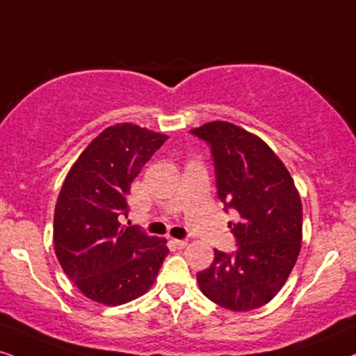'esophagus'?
<instances>
[{"label":"esophagus","instance_id":"34e87169","mask_svg":"<svg viewBox=\"0 0 356 356\" xmlns=\"http://www.w3.org/2000/svg\"><path fill=\"white\" fill-rule=\"evenodd\" d=\"M172 243H174L175 248H179V250L186 248L187 246V240H172Z\"/></svg>","mask_w":356,"mask_h":356}]
</instances>
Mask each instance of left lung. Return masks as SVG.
Masks as SVG:
<instances>
[{
	"mask_svg": "<svg viewBox=\"0 0 356 356\" xmlns=\"http://www.w3.org/2000/svg\"><path fill=\"white\" fill-rule=\"evenodd\" d=\"M210 146L218 199L238 220L228 223L236 251L215 250L197 282L220 307L248 312L284 286L302 241V204L289 170L263 139L227 121L191 129Z\"/></svg>",
	"mask_w": 356,
	"mask_h": 356,
	"instance_id": "left-lung-1",
	"label": "left lung"
}]
</instances>
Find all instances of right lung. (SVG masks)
Here are the masks:
<instances>
[{
    "label": "right lung",
    "instance_id": "obj_1",
    "mask_svg": "<svg viewBox=\"0 0 356 356\" xmlns=\"http://www.w3.org/2000/svg\"><path fill=\"white\" fill-rule=\"evenodd\" d=\"M168 136L133 123L110 126L67 174L54 213L58 263L82 294L121 305L154 284L169 250L164 238L123 227L128 193L143 165Z\"/></svg>",
    "mask_w": 356,
    "mask_h": 356
}]
</instances>
